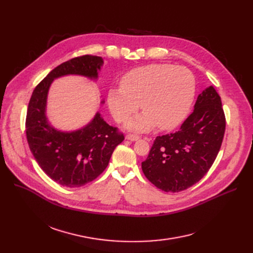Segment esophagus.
Wrapping results in <instances>:
<instances>
[{"instance_id": "34e87169", "label": "esophagus", "mask_w": 253, "mask_h": 253, "mask_svg": "<svg viewBox=\"0 0 253 253\" xmlns=\"http://www.w3.org/2000/svg\"><path fill=\"white\" fill-rule=\"evenodd\" d=\"M126 139H128L130 141H136L139 139V136L135 135V134H128V135H126Z\"/></svg>"}]
</instances>
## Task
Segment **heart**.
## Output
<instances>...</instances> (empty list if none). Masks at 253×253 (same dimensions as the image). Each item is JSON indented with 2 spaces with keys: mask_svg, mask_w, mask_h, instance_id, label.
Segmentation results:
<instances>
[{
  "mask_svg": "<svg viewBox=\"0 0 253 253\" xmlns=\"http://www.w3.org/2000/svg\"><path fill=\"white\" fill-rule=\"evenodd\" d=\"M121 88L108 92V104L117 122H124L137 112H144L128 122L130 130L148 131L176 127L188 115L196 91L195 77L183 66L149 64L128 72Z\"/></svg>",
  "mask_w": 253,
  "mask_h": 253,
  "instance_id": "heart-1",
  "label": "heart"
}]
</instances>
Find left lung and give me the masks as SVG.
<instances>
[{
  "label": "left lung",
  "mask_w": 253,
  "mask_h": 253,
  "mask_svg": "<svg viewBox=\"0 0 253 253\" xmlns=\"http://www.w3.org/2000/svg\"><path fill=\"white\" fill-rule=\"evenodd\" d=\"M224 130L220 96L209 86L199 94L194 112L178 131L156 137L147 160L141 163L143 174L164 192L189 189L213 164Z\"/></svg>",
  "instance_id": "1"
}]
</instances>
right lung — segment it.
I'll return each instance as SVG.
<instances>
[{"label":"right lung","instance_id":"right-lung-1","mask_svg":"<svg viewBox=\"0 0 253 253\" xmlns=\"http://www.w3.org/2000/svg\"><path fill=\"white\" fill-rule=\"evenodd\" d=\"M102 64V58L94 55L61 63L37 85L29 103L25 130L31 152L45 173L64 187H82L99 176L117 145L124 140V134L106 123L99 113L76 131L64 132L52 127L46 117L48 91L53 80L63 76L97 79Z\"/></svg>","mask_w":253,"mask_h":253}]
</instances>
